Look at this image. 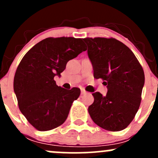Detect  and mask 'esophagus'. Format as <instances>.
Instances as JSON below:
<instances>
[{
  "label": "esophagus",
  "mask_w": 158,
  "mask_h": 158,
  "mask_svg": "<svg viewBox=\"0 0 158 158\" xmlns=\"http://www.w3.org/2000/svg\"><path fill=\"white\" fill-rule=\"evenodd\" d=\"M88 92L86 91V90H85L84 89H81V95H84V94H86Z\"/></svg>",
  "instance_id": "1"
}]
</instances>
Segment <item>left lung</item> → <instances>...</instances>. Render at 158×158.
<instances>
[{"label": "left lung", "mask_w": 158, "mask_h": 158, "mask_svg": "<svg viewBox=\"0 0 158 158\" xmlns=\"http://www.w3.org/2000/svg\"><path fill=\"white\" fill-rule=\"evenodd\" d=\"M94 77L102 79L108 92L92 94L88 112L97 126L107 131L125 129L135 118L145 82L143 69L133 52L118 40L85 38Z\"/></svg>", "instance_id": "left-lung-1"}]
</instances>
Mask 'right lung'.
Instances as JSON below:
<instances>
[{
    "mask_svg": "<svg viewBox=\"0 0 158 158\" xmlns=\"http://www.w3.org/2000/svg\"><path fill=\"white\" fill-rule=\"evenodd\" d=\"M85 50L81 39L47 38L21 59L14 77V91L21 112L39 131L57 128L68 118L80 89L59 87L54 77H60L68 61Z\"/></svg>",
    "mask_w": 158,
    "mask_h": 158,
    "instance_id": "obj_1",
    "label": "right lung"
}]
</instances>
